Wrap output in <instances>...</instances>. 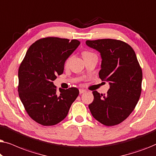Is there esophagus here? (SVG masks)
Masks as SVG:
<instances>
[{
    "instance_id": "obj_1",
    "label": "esophagus",
    "mask_w": 156,
    "mask_h": 156,
    "mask_svg": "<svg viewBox=\"0 0 156 156\" xmlns=\"http://www.w3.org/2000/svg\"><path fill=\"white\" fill-rule=\"evenodd\" d=\"M84 92H86V90H84V89H80V94H83V93H84Z\"/></svg>"
}]
</instances>
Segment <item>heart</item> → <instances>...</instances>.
<instances>
[{
	"mask_svg": "<svg viewBox=\"0 0 156 156\" xmlns=\"http://www.w3.org/2000/svg\"><path fill=\"white\" fill-rule=\"evenodd\" d=\"M93 54H94V53L89 52V51H84V52H82V55L83 58H85V57H87L90 56V55H93ZM72 59V56H69L67 59H66L65 62V66H67L68 65V64H69L70 59Z\"/></svg>",
	"mask_w": 156,
	"mask_h": 156,
	"instance_id": "1",
	"label": "heart"
}]
</instances>
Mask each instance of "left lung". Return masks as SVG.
Returning a JSON list of instances; mask_svg holds the SVG:
<instances>
[{"label":"left lung","instance_id":"left-lung-1","mask_svg":"<svg viewBox=\"0 0 156 156\" xmlns=\"http://www.w3.org/2000/svg\"><path fill=\"white\" fill-rule=\"evenodd\" d=\"M86 44L101 53L99 78L109 82L106 94L93 91L89 105L94 118L104 126H113L126 119L135 108L141 94L143 73L133 49L115 39L87 40Z\"/></svg>","mask_w":156,"mask_h":156}]
</instances>
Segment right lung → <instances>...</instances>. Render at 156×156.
I'll return each instance as SVG.
<instances>
[{"label":"right lung","mask_w":156,"mask_h":156,"mask_svg":"<svg viewBox=\"0 0 156 156\" xmlns=\"http://www.w3.org/2000/svg\"><path fill=\"white\" fill-rule=\"evenodd\" d=\"M80 41L47 37L32 44L18 69L19 97L27 114L42 126H54L65 119L79 95L78 89H59L53 84L64 72L65 62Z\"/></svg>","instance_id":"right-lung-1"}]
</instances>
